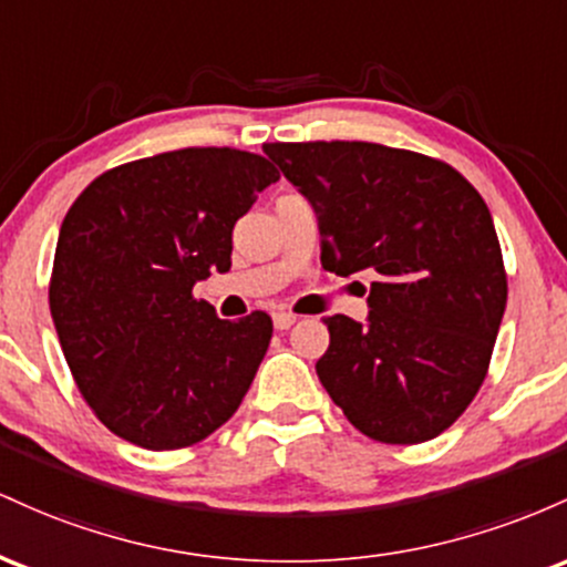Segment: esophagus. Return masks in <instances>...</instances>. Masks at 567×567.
I'll list each match as a JSON object with an SVG mask.
<instances>
[{"label": "esophagus", "instance_id": "esophagus-1", "mask_svg": "<svg viewBox=\"0 0 567 567\" xmlns=\"http://www.w3.org/2000/svg\"><path fill=\"white\" fill-rule=\"evenodd\" d=\"M295 321H297V316L295 313H289V310H278L276 316H272V323H276V329H289V327H295Z\"/></svg>", "mask_w": 567, "mask_h": 567}]
</instances>
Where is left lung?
I'll return each mask as SVG.
<instances>
[{"label":"left lung","mask_w":567,"mask_h":567,"mask_svg":"<svg viewBox=\"0 0 567 567\" xmlns=\"http://www.w3.org/2000/svg\"><path fill=\"white\" fill-rule=\"evenodd\" d=\"M316 206L321 265L367 270L369 321L327 316L316 372L361 434L421 444L474 402L506 310L487 203L450 163L372 142L262 146Z\"/></svg>","instance_id":"1"}]
</instances>
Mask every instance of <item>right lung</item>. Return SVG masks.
<instances>
[{
    "instance_id": "1",
    "label": "right lung",
    "mask_w": 567,
    "mask_h": 567,
    "mask_svg": "<svg viewBox=\"0 0 567 567\" xmlns=\"http://www.w3.org/2000/svg\"><path fill=\"white\" fill-rule=\"evenodd\" d=\"M278 179L254 152L184 146L104 171L72 203L50 313L82 399L112 434L182 450L244 402L272 318L225 321L193 286L230 270L235 221Z\"/></svg>"
}]
</instances>
